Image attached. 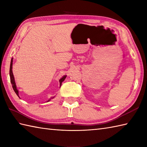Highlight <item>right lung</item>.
<instances>
[{
	"label": "right lung",
	"instance_id": "right-lung-1",
	"mask_svg": "<svg viewBox=\"0 0 147 147\" xmlns=\"http://www.w3.org/2000/svg\"><path fill=\"white\" fill-rule=\"evenodd\" d=\"M12 62H13V58L11 59V65H10V69H9V75H10V80H11V83L12 84V88H13V90L15 92V93H16V95L19 96V91L17 89V87H16V83H15V80H14V75H13V73H12ZM67 76H64L62 78H61L59 80V82H60V87L62 85V83L64 82V80L65 79V78H66ZM20 97V96H19ZM54 97H51V98H49V100H48V101H50L51 100V99L53 98Z\"/></svg>",
	"mask_w": 147,
	"mask_h": 147
}]
</instances>
